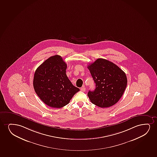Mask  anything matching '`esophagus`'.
<instances>
[{
    "instance_id": "34e87169",
    "label": "esophagus",
    "mask_w": 157,
    "mask_h": 157,
    "mask_svg": "<svg viewBox=\"0 0 157 157\" xmlns=\"http://www.w3.org/2000/svg\"><path fill=\"white\" fill-rule=\"evenodd\" d=\"M80 90H81V91H82V92H85L86 88L85 87V86H83L81 88Z\"/></svg>"
}]
</instances>
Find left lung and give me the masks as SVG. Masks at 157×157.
<instances>
[{
	"instance_id": "left-lung-1",
	"label": "left lung",
	"mask_w": 157,
	"mask_h": 157,
	"mask_svg": "<svg viewBox=\"0 0 157 157\" xmlns=\"http://www.w3.org/2000/svg\"><path fill=\"white\" fill-rule=\"evenodd\" d=\"M96 84L93 91L87 95L93 104L108 108L117 103L124 93L127 79L117 65L103 59H98L87 67Z\"/></svg>"
}]
</instances>
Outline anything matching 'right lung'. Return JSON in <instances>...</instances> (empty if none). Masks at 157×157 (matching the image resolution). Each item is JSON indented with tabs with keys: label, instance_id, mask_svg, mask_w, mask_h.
<instances>
[{
	"label": "right lung",
	"instance_id": "1",
	"mask_svg": "<svg viewBox=\"0 0 157 157\" xmlns=\"http://www.w3.org/2000/svg\"><path fill=\"white\" fill-rule=\"evenodd\" d=\"M67 65L61 56L49 57L35 71L33 85L37 95L52 108H61L69 104L79 91L66 75Z\"/></svg>",
	"mask_w": 157,
	"mask_h": 157
}]
</instances>
